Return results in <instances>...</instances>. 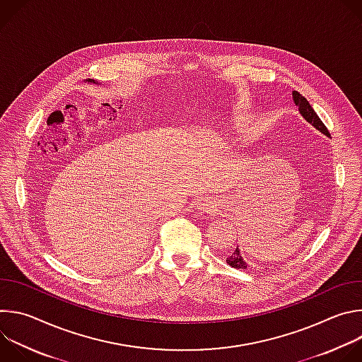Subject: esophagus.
<instances>
[{
  "instance_id": "34e87169",
  "label": "esophagus",
  "mask_w": 362,
  "mask_h": 362,
  "mask_svg": "<svg viewBox=\"0 0 362 362\" xmlns=\"http://www.w3.org/2000/svg\"><path fill=\"white\" fill-rule=\"evenodd\" d=\"M215 206H216V204H215L214 202H211V200L208 202V200H206V203H204V209H206V211H214V209H215Z\"/></svg>"
}]
</instances>
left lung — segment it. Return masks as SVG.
Segmentation results:
<instances>
[{
  "label": "left lung",
  "mask_w": 362,
  "mask_h": 362,
  "mask_svg": "<svg viewBox=\"0 0 362 362\" xmlns=\"http://www.w3.org/2000/svg\"><path fill=\"white\" fill-rule=\"evenodd\" d=\"M292 97H293L295 105H296L298 109H299V113L303 116V119H305L308 123H311L315 129H318L320 132H322L324 134L329 136L328 129L325 127V124L322 123V120L318 117V115L315 113V110L311 107V105H309L308 100H306L302 94H299L298 91H292ZM226 262H228L232 268H236V269H247L246 262L243 261V257L240 256L239 247H236V249L230 253V256L226 257Z\"/></svg>",
  "instance_id": "1"
}]
</instances>
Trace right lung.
Instances as JSON below:
<instances>
[{"label":"right lung","mask_w":362,"mask_h":362,"mask_svg":"<svg viewBox=\"0 0 362 362\" xmlns=\"http://www.w3.org/2000/svg\"><path fill=\"white\" fill-rule=\"evenodd\" d=\"M88 81H93V83H94V80H91V78H88Z\"/></svg>","instance_id":"obj_1"}]
</instances>
